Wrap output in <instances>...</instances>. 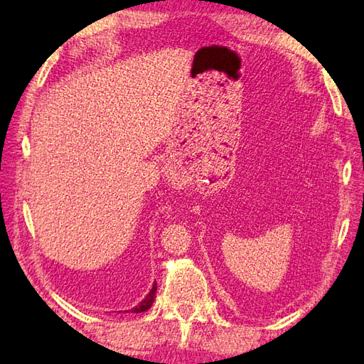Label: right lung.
<instances>
[{"mask_svg": "<svg viewBox=\"0 0 364 364\" xmlns=\"http://www.w3.org/2000/svg\"><path fill=\"white\" fill-rule=\"evenodd\" d=\"M155 293H156V282L153 284V287H151L150 293L144 297V301H141L136 306H134V308H132V310H129V313H142V311L149 310V308H150L151 304H153V301H155ZM126 313H127V311H126Z\"/></svg>", "mask_w": 364, "mask_h": 364, "instance_id": "obj_1", "label": "right lung"}]
</instances>
